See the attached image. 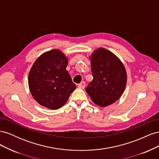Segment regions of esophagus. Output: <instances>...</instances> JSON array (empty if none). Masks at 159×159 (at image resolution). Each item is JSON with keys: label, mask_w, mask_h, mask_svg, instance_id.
<instances>
[{"label": "esophagus", "mask_w": 159, "mask_h": 159, "mask_svg": "<svg viewBox=\"0 0 159 159\" xmlns=\"http://www.w3.org/2000/svg\"><path fill=\"white\" fill-rule=\"evenodd\" d=\"M85 87V81H82L78 85V88L80 89H84Z\"/></svg>", "instance_id": "34e87169"}]
</instances>
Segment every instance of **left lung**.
I'll return each mask as SVG.
<instances>
[{"instance_id": "obj_1", "label": "left lung", "mask_w": 159, "mask_h": 159, "mask_svg": "<svg viewBox=\"0 0 159 159\" xmlns=\"http://www.w3.org/2000/svg\"><path fill=\"white\" fill-rule=\"evenodd\" d=\"M90 60L93 79L85 91L93 103L106 107L122 95L127 84L126 70L116 56L102 48L93 52Z\"/></svg>"}]
</instances>
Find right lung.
I'll return each mask as SVG.
<instances>
[{"label":"right lung","instance_id":"right-lung-1","mask_svg":"<svg viewBox=\"0 0 159 159\" xmlns=\"http://www.w3.org/2000/svg\"><path fill=\"white\" fill-rule=\"evenodd\" d=\"M68 60L60 50L44 52L34 61L28 75L30 93L36 102L50 109L61 107L76 88L66 70Z\"/></svg>","mask_w":159,"mask_h":159}]
</instances>
